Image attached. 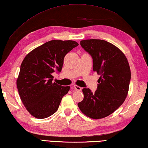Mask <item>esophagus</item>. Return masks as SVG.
I'll list each match as a JSON object with an SVG mask.
<instances>
[{
    "instance_id": "esophagus-1",
    "label": "esophagus",
    "mask_w": 148,
    "mask_h": 148,
    "mask_svg": "<svg viewBox=\"0 0 148 148\" xmlns=\"http://www.w3.org/2000/svg\"><path fill=\"white\" fill-rule=\"evenodd\" d=\"M74 88L76 90H78V91H81L82 90V88L79 87V86H77L76 85H74Z\"/></svg>"
}]
</instances>
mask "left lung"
Listing matches in <instances>:
<instances>
[{"mask_svg":"<svg viewBox=\"0 0 148 148\" xmlns=\"http://www.w3.org/2000/svg\"><path fill=\"white\" fill-rule=\"evenodd\" d=\"M80 45L91 56L93 71L100 77L95 92L83 88L84 98L77 106L87 116L103 119L116 111L127 97L131 80L130 65L119 48L104 40H83Z\"/></svg>","mask_w":148,"mask_h":148,"instance_id":"obj_1","label":"left lung"}]
</instances>
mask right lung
Instances as JSON below:
<instances>
[{
  "instance_id": "1",
  "label": "right lung",
  "mask_w": 148,
  "mask_h": 148,
  "mask_svg": "<svg viewBox=\"0 0 148 148\" xmlns=\"http://www.w3.org/2000/svg\"><path fill=\"white\" fill-rule=\"evenodd\" d=\"M77 45L71 40H52L35 48L23 60L17 89L24 106L35 118L46 119L54 114L68 93L69 86L53 83L52 74L61 71L65 56Z\"/></svg>"
}]
</instances>
